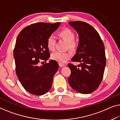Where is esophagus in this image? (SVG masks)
I'll use <instances>...</instances> for the list:
<instances>
[{"mask_svg": "<svg viewBox=\"0 0 120 120\" xmlns=\"http://www.w3.org/2000/svg\"><path fill=\"white\" fill-rule=\"evenodd\" d=\"M59 66H60V67H63V66H65V64H63L59 63Z\"/></svg>", "mask_w": 120, "mask_h": 120, "instance_id": "1", "label": "esophagus"}]
</instances>
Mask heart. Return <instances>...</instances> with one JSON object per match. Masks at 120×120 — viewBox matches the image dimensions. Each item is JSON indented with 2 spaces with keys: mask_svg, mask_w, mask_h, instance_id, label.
Segmentation results:
<instances>
[{
  "mask_svg": "<svg viewBox=\"0 0 120 120\" xmlns=\"http://www.w3.org/2000/svg\"><path fill=\"white\" fill-rule=\"evenodd\" d=\"M58 35L62 40L67 42V48L71 51L74 52L77 49L78 44L74 40L75 33L72 30L68 28H63L58 32ZM55 39L53 35H50L47 39L46 45L50 51H54L55 46ZM71 55L68 52H56L51 55V58L60 64H64L70 58Z\"/></svg>",
  "mask_w": 120,
  "mask_h": 120,
  "instance_id": "obj_1",
  "label": "heart"
}]
</instances>
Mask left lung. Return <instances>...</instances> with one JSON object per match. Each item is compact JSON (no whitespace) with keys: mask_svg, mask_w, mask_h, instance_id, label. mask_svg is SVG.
<instances>
[{"mask_svg":"<svg viewBox=\"0 0 120 120\" xmlns=\"http://www.w3.org/2000/svg\"><path fill=\"white\" fill-rule=\"evenodd\" d=\"M68 23L79 35L76 53L71 61L80 62L78 68L68 64L71 71L68 82L80 93H90L99 87L103 79L106 64L104 44L97 31L89 24L80 21Z\"/></svg>","mask_w":120,"mask_h":120,"instance_id":"obj_1","label":"left lung"}]
</instances>
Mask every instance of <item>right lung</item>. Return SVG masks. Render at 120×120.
<instances>
[{
  "label": "right lung",
  "mask_w": 120,
  "mask_h": 120,
  "mask_svg": "<svg viewBox=\"0 0 120 120\" xmlns=\"http://www.w3.org/2000/svg\"><path fill=\"white\" fill-rule=\"evenodd\" d=\"M60 24L34 23L23 28L18 35L13 52L15 72L22 87L32 94L44 95L52 85L58 63L51 60L39 66V62H46L50 56L47 39Z\"/></svg>",
  "instance_id": "right-lung-1"
}]
</instances>
